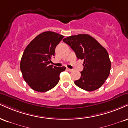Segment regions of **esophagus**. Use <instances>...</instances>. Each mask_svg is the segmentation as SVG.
<instances>
[{
	"label": "esophagus",
	"instance_id": "34e87169",
	"mask_svg": "<svg viewBox=\"0 0 128 128\" xmlns=\"http://www.w3.org/2000/svg\"><path fill=\"white\" fill-rule=\"evenodd\" d=\"M67 70H68V71H69V72H72V71L73 70V69H70V68H67Z\"/></svg>",
	"mask_w": 128,
	"mask_h": 128
}]
</instances>
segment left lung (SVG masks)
Instances as JSON below:
<instances>
[{"mask_svg": "<svg viewBox=\"0 0 128 128\" xmlns=\"http://www.w3.org/2000/svg\"><path fill=\"white\" fill-rule=\"evenodd\" d=\"M76 54L77 58L84 60L81 77L74 84L86 91L100 88L110 74L111 61L107 50L88 34L71 36L63 39Z\"/></svg>", "mask_w": 128, "mask_h": 128, "instance_id": "left-lung-1", "label": "left lung"}]
</instances>
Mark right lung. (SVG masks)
I'll list each match as a JSON object with an SVG mask.
<instances>
[{
    "instance_id": "1",
    "label": "right lung",
    "mask_w": 128,
    "mask_h": 128,
    "mask_svg": "<svg viewBox=\"0 0 128 128\" xmlns=\"http://www.w3.org/2000/svg\"><path fill=\"white\" fill-rule=\"evenodd\" d=\"M63 38L55 32H43L26 48L20 69L24 80L34 90L46 92L58 84L60 73L66 68L55 67L50 63L55 55V48Z\"/></svg>"
}]
</instances>
